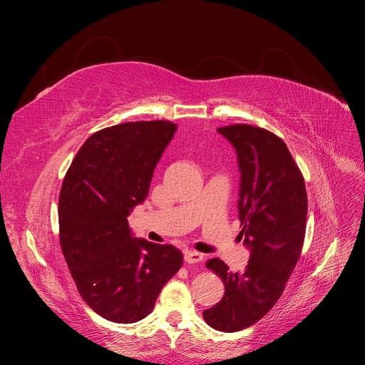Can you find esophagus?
Listing matches in <instances>:
<instances>
[{
  "instance_id": "esophagus-1",
  "label": "esophagus",
  "mask_w": 365,
  "mask_h": 365,
  "mask_svg": "<svg viewBox=\"0 0 365 365\" xmlns=\"http://www.w3.org/2000/svg\"><path fill=\"white\" fill-rule=\"evenodd\" d=\"M184 260L185 263L189 264H195V263H201L204 260V256L201 252H196V251H187L184 254Z\"/></svg>"
}]
</instances>
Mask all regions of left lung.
Masks as SVG:
<instances>
[{
  "label": "left lung",
  "instance_id": "left-lung-1",
  "mask_svg": "<svg viewBox=\"0 0 365 365\" xmlns=\"http://www.w3.org/2000/svg\"><path fill=\"white\" fill-rule=\"evenodd\" d=\"M217 130L237 152L239 236L251 256L240 272H230L217 257L205 263L224 282L225 294L202 317L220 332H237L256 324L282 297L303 250L307 195L302 170L280 137L245 123Z\"/></svg>",
  "mask_w": 365,
  "mask_h": 365
}]
</instances>
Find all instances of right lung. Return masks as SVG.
I'll use <instances>...</instances> for the list:
<instances>
[{
	"label": "right lung",
	"mask_w": 365,
	"mask_h": 365,
	"mask_svg": "<svg viewBox=\"0 0 365 365\" xmlns=\"http://www.w3.org/2000/svg\"><path fill=\"white\" fill-rule=\"evenodd\" d=\"M176 130L169 120L128 121L88 138L59 195V242L81 297L114 323L148 317L180 271L173 245L132 237L128 215L149 193L153 169Z\"/></svg>",
	"instance_id": "add662e5"
}]
</instances>
